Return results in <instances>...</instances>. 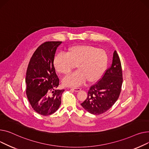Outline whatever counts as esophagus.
I'll return each instance as SVG.
<instances>
[{"label":"esophagus","mask_w":149,"mask_h":149,"mask_svg":"<svg viewBox=\"0 0 149 149\" xmlns=\"http://www.w3.org/2000/svg\"><path fill=\"white\" fill-rule=\"evenodd\" d=\"M72 90L73 91H74V92H79L81 90V89L80 88H72Z\"/></svg>","instance_id":"1"}]
</instances>
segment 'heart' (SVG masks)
<instances>
[{
  "mask_svg": "<svg viewBox=\"0 0 149 149\" xmlns=\"http://www.w3.org/2000/svg\"><path fill=\"white\" fill-rule=\"evenodd\" d=\"M108 56L105 50L96 47L81 45L69 47L66 54H58L54 59L57 73L67 75L76 65L78 71L65 77L63 84L76 86L84 83H94L100 79L105 72Z\"/></svg>",
  "mask_w": 149,
  "mask_h": 149,
  "instance_id": "obj_1",
  "label": "heart"
}]
</instances>
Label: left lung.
<instances>
[{
	"label": "left lung",
	"mask_w": 149,
	"mask_h": 149,
	"mask_svg": "<svg viewBox=\"0 0 149 149\" xmlns=\"http://www.w3.org/2000/svg\"><path fill=\"white\" fill-rule=\"evenodd\" d=\"M122 83L121 62L115 50L111 67L106 71L101 80L90 87L88 96L81 104V106L94 115H100L105 112L118 99Z\"/></svg>",
	"instance_id": "1"
}]
</instances>
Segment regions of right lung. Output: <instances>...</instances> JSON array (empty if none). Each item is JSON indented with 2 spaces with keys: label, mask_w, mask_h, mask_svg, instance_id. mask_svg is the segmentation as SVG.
I'll return each instance as SVG.
<instances>
[{
  "label": "right lung",
  "mask_w": 149,
  "mask_h": 149,
  "mask_svg": "<svg viewBox=\"0 0 149 149\" xmlns=\"http://www.w3.org/2000/svg\"><path fill=\"white\" fill-rule=\"evenodd\" d=\"M61 41H47L32 56L26 71V95L35 111L47 116L55 112L61 103L64 90H58L59 79L54 66L57 47Z\"/></svg>",
  "instance_id": "obj_1"
}]
</instances>
